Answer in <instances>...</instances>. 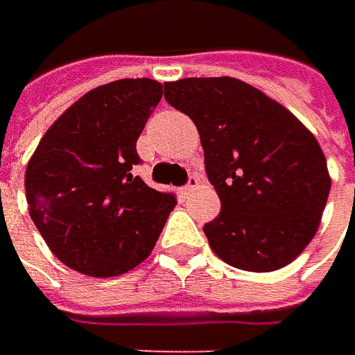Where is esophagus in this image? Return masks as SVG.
<instances>
[{
	"mask_svg": "<svg viewBox=\"0 0 355 355\" xmlns=\"http://www.w3.org/2000/svg\"><path fill=\"white\" fill-rule=\"evenodd\" d=\"M198 185H199V178L198 175H191V178H189V182H187V185L184 187V196H189Z\"/></svg>",
	"mask_w": 355,
	"mask_h": 355,
	"instance_id": "34e87169",
	"label": "esophagus"
}]
</instances>
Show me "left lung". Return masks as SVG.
<instances>
[{
  "mask_svg": "<svg viewBox=\"0 0 355 355\" xmlns=\"http://www.w3.org/2000/svg\"><path fill=\"white\" fill-rule=\"evenodd\" d=\"M164 89L193 120L221 199V213L203 227L213 252L251 272L291 265L316 235L332 184L314 134L233 76L182 78Z\"/></svg>",
  "mask_w": 355,
  "mask_h": 355,
  "instance_id": "obj_1",
  "label": "left lung"
}]
</instances>
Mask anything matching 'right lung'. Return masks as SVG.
I'll use <instances>...</instances> for the list:
<instances>
[{"label": "right lung", "instance_id": "obj_1", "mask_svg": "<svg viewBox=\"0 0 355 355\" xmlns=\"http://www.w3.org/2000/svg\"><path fill=\"white\" fill-rule=\"evenodd\" d=\"M164 87L122 78L89 90L43 134L25 170L29 215L62 265L118 277L150 257L175 207L132 173L136 142Z\"/></svg>", "mask_w": 355, "mask_h": 355}]
</instances>
